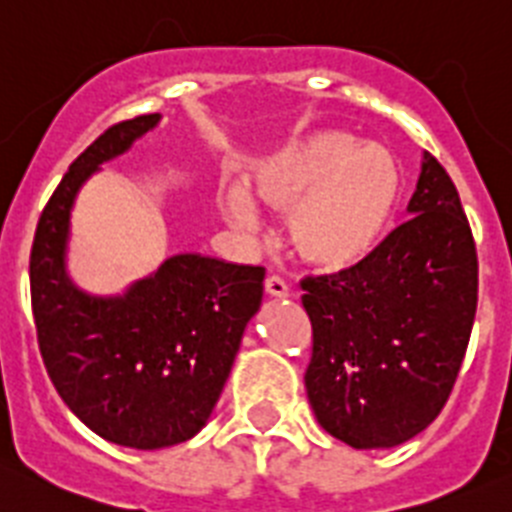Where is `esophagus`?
Here are the masks:
<instances>
[{"mask_svg":"<svg viewBox=\"0 0 512 512\" xmlns=\"http://www.w3.org/2000/svg\"><path fill=\"white\" fill-rule=\"evenodd\" d=\"M265 295H270V298H288V283L283 278H278V275H270L265 280Z\"/></svg>","mask_w":512,"mask_h":512,"instance_id":"esophagus-1","label":"esophagus"}]
</instances>
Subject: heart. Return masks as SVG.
Instances as JSON below:
<instances>
[{"label": "heart", "instance_id": "1", "mask_svg": "<svg viewBox=\"0 0 512 512\" xmlns=\"http://www.w3.org/2000/svg\"><path fill=\"white\" fill-rule=\"evenodd\" d=\"M270 212H288L285 234L303 265L351 272L369 262L389 234L404 194L399 159L381 143L343 131H313L265 156L245 179ZM234 227L257 229V209L242 189L222 194Z\"/></svg>", "mask_w": 512, "mask_h": 512}]
</instances>
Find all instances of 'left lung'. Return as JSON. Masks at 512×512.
<instances>
[{
  "label": "left lung",
  "mask_w": 512,
  "mask_h": 512,
  "mask_svg": "<svg viewBox=\"0 0 512 512\" xmlns=\"http://www.w3.org/2000/svg\"><path fill=\"white\" fill-rule=\"evenodd\" d=\"M407 212L369 262L300 283L313 326L308 401L353 450H389L437 419L475 323V240L450 174L427 151Z\"/></svg>",
  "instance_id": "obj_1"
}]
</instances>
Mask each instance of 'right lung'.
<instances>
[{"instance_id": "1", "label": "right lung", "mask_w": 512, "mask_h": 512, "mask_svg": "<svg viewBox=\"0 0 512 512\" xmlns=\"http://www.w3.org/2000/svg\"><path fill=\"white\" fill-rule=\"evenodd\" d=\"M159 121L151 113L116 123L85 148L42 209L30 255L32 315L50 381L85 427L133 450H166L207 424L265 280V267L184 252L121 295H90L73 283L78 191Z\"/></svg>"}]
</instances>
